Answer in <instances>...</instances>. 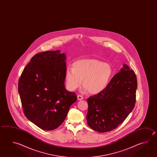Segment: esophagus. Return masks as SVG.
I'll return each instance as SVG.
<instances>
[{
	"label": "esophagus",
	"mask_w": 157,
	"mask_h": 157,
	"mask_svg": "<svg viewBox=\"0 0 157 157\" xmlns=\"http://www.w3.org/2000/svg\"><path fill=\"white\" fill-rule=\"evenodd\" d=\"M77 98H78V101H80V100H82L83 99V97L82 95H78L77 96Z\"/></svg>",
	"instance_id": "esophagus-1"
}]
</instances>
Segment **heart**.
<instances>
[{
	"label": "heart",
	"mask_w": 157,
	"mask_h": 157,
	"mask_svg": "<svg viewBox=\"0 0 157 157\" xmlns=\"http://www.w3.org/2000/svg\"><path fill=\"white\" fill-rule=\"evenodd\" d=\"M113 73L112 65L95 59H83L73 63V69L65 71L68 89L75 90L83 84L84 89L92 94L103 91L107 88Z\"/></svg>",
	"instance_id": "heart-1"
}]
</instances>
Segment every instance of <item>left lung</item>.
<instances>
[{"label":"left lung","mask_w":157,"mask_h":157,"mask_svg":"<svg viewBox=\"0 0 157 157\" xmlns=\"http://www.w3.org/2000/svg\"><path fill=\"white\" fill-rule=\"evenodd\" d=\"M136 88V75L124 64L103 91L87 99L88 125L99 133L117 128L134 108Z\"/></svg>","instance_id":"8db88e82"}]
</instances>
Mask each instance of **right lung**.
<instances>
[{"label":"right lung","mask_w":157,"mask_h":157,"mask_svg":"<svg viewBox=\"0 0 157 157\" xmlns=\"http://www.w3.org/2000/svg\"><path fill=\"white\" fill-rule=\"evenodd\" d=\"M66 56L60 50L36 54L18 82L24 115L41 129L54 130L64 121L76 94L64 86Z\"/></svg>","instance_id":"right-lung-1"}]
</instances>
